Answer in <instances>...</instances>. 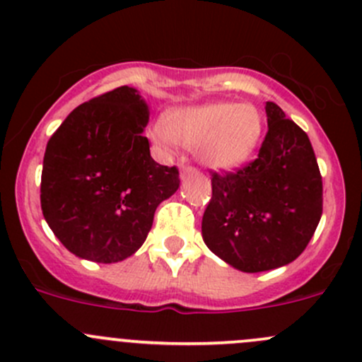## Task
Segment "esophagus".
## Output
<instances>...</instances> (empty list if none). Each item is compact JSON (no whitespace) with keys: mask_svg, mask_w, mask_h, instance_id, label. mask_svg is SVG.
Segmentation results:
<instances>
[{"mask_svg":"<svg viewBox=\"0 0 362 362\" xmlns=\"http://www.w3.org/2000/svg\"><path fill=\"white\" fill-rule=\"evenodd\" d=\"M189 173H197V170L194 168V166H182V170H180V175H182V178L185 177V175H189Z\"/></svg>","mask_w":362,"mask_h":362,"instance_id":"obj_1","label":"esophagus"}]
</instances>
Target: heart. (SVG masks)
I'll list each match as a JSON object with an SVG mask.
<instances>
[{"instance_id":"1","label":"heart","mask_w":362,"mask_h":362,"mask_svg":"<svg viewBox=\"0 0 362 362\" xmlns=\"http://www.w3.org/2000/svg\"><path fill=\"white\" fill-rule=\"evenodd\" d=\"M264 132V119L251 104L213 102L168 111L151 136L165 152L177 144L192 147L204 166L232 170L251 158Z\"/></svg>"}]
</instances>
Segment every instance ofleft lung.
Returning <instances> with one entry per match:
<instances>
[{"instance_id": "obj_1", "label": "left lung", "mask_w": 362, "mask_h": 362, "mask_svg": "<svg viewBox=\"0 0 362 362\" xmlns=\"http://www.w3.org/2000/svg\"><path fill=\"white\" fill-rule=\"evenodd\" d=\"M258 158L235 171H211L203 239L243 272L283 267L307 248L322 215V178L307 133L274 102Z\"/></svg>"}]
</instances>
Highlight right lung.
<instances>
[{
	"instance_id": "add662e5",
	"label": "right lung",
	"mask_w": 362,
	"mask_h": 362,
	"mask_svg": "<svg viewBox=\"0 0 362 362\" xmlns=\"http://www.w3.org/2000/svg\"><path fill=\"white\" fill-rule=\"evenodd\" d=\"M149 107L130 86L78 105L48 140L41 210L76 257L114 264L146 241L159 203L180 185L177 166L151 158Z\"/></svg>"
}]
</instances>
